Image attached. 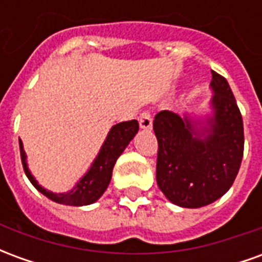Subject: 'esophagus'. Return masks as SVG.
I'll return each instance as SVG.
<instances>
[{"label":"esophagus","instance_id":"1","mask_svg":"<svg viewBox=\"0 0 262 262\" xmlns=\"http://www.w3.org/2000/svg\"><path fill=\"white\" fill-rule=\"evenodd\" d=\"M139 125H140V129H143V130H151V127H153V119H151L150 112H143L139 116Z\"/></svg>","mask_w":262,"mask_h":262}]
</instances>
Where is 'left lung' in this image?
Returning a JSON list of instances; mask_svg holds the SVG:
<instances>
[{
    "label": "left lung",
    "mask_w": 262,
    "mask_h": 262,
    "mask_svg": "<svg viewBox=\"0 0 262 262\" xmlns=\"http://www.w3.org/2000/svg\"><path fill=\"white\" fill-rule=\"evenodd\" d=\"M205 116H184L171 111L156 115L159 142L157 185L181 208H202L225 195L236 180L244 150L240 109L226 78L212 71Z\"/></svg>",
    "instance_id": "8db88e82"
}]
</instances>
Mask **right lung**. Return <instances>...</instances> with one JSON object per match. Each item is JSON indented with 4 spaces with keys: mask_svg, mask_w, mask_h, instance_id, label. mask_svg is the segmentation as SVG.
I'll return each mask as SVG.
<instances>
[{
    "mask_svg": "<svg viewBox=\"0 0 262 262\" xmlns=\"http://www.w3.org/2000/svg\"><path fill=\"white\" fill-rule=\"evenodd\" d=\"M137 132H139V123L135 119L120 122L112 126L111 130L108 132L105 142L101 146L99 153L92 161L91 167L77 181L73 189H70L67 192H52L46 188H43L36 181V178L32 176L31 170L28 167L24 143L19 139L20 160H22L26 177L29 178L32 185L45 196H48L50 201L61 203V205H69V206H85V205L97 202L106 191L112 178V170H114L116 160L119 159V156L123 153V150L127 147L132 139L136 136Z\"/></svg>",
    "mask_w": 262,
    "mask_h": 262,
    "instance_id": "right-lung-1",
    "label": "right lung"
}]
</instances>
